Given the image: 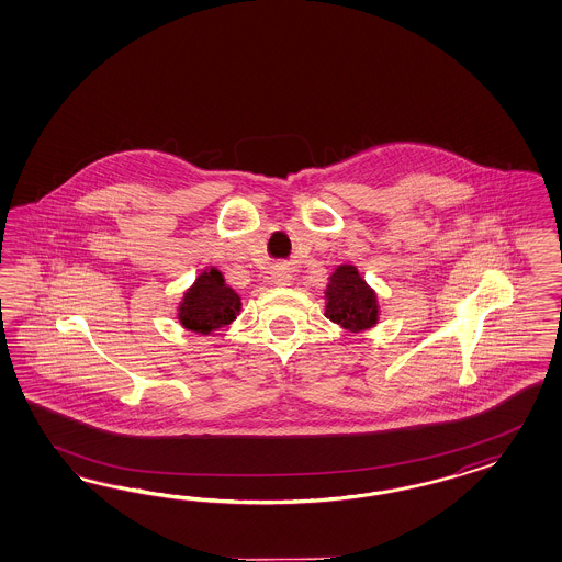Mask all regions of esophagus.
Listing matches in <instances>:
<instances>
[{"label":"esophagus","instance_id":"obj_1","mask_svg":"<svg viewBox=\"0 0 562 562\" xmlns=\"http://www.w3.org/2000/svg\"><path fill=\"white\" fill-rule=\"evenodd\" d=\"M273 284L278 286H289L290 280H292V270H290L286 263H276L270 272Z\"/></svg>","mask_w":562,"mask_h":562}]
</instances>
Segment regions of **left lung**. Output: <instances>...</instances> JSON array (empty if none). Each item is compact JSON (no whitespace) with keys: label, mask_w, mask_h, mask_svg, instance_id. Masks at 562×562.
I'll use <instances>...</instances> for the list:
<instances>
[{"label":"left lung","mask_w":562,"mask_h":562,"mask_svg":"<svg viewBox=\"0 0 562 562\" xmlns=\"http://www.w3.org/2000/svg\"><path fill=\"white\" fill-rule=\"evenodd\" d=\"M325 317L344 329L358 334L379 322L374 290L364 282L355 266H338L325 289Z\"/></svg>","instance_id":"left-lung-1"}]
</instances>
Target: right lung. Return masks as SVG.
Segmentation results:
<instances>
[{"label": "right lung", "mask_w": 562, "mask_h": 562, "mask_svg": "<svg viewBox=\"0 0 562 562\" xmlns=\"http://www.w3.org/2000/svg\"><path fill=\"white\" fill-rule=\"evenodd\" d=\"M238 311L240 296L231 286H226L216 268H210L200 273L193 286L183 294L177 317L186 329L207 336L235 322Z\"/></svg>", "instance_id": "obj_1"}]
</instances>
